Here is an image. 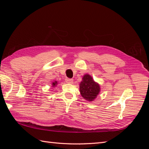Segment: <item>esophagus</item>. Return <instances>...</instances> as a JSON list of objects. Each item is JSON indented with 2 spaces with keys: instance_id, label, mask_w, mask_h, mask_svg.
<instances>
[{
  "instance_id": "34e87169",
  "label": "esophagus",
  "mask_w": 149,
  "mask_h": 149,
  "mask_svg": "<svg viewBox=\"0 0 149 149\" xmlns=\"http://www.w3.org/2000/svg\"><path fill=\"white\" fill-rule=\"evenodd\" d=\"M65 81L68 84H73V79H70V78H66Z\"/></svg>"
}]
</instances>
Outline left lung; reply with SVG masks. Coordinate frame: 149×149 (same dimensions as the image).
Returning a JSON list of instances; mask_svg holds the SVG:
<instances>
[{"instance_id":"left-lung-1","label":"left lung","mask_w":149,"mask_h":149,"mask_svg":"<svg viewBox=\"0 0 149 149\" xmlns=\"http://www.w3.org/2000/svg\"><path fill=\"white\" fill-rule=\"evenodd\" d=\"M79 91L81 96L89 102L94 101L101 91L100 85L96 82L92 76L85 74L79 84Z\"/></svg>"}]
</instances>
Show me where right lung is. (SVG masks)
I'll return each instance as SVG.
<instances>
[{
    "instance_id": "add662e5",
    "label": "right lung",
    "mask_w": 149,
    "mask_h": 149,
    "mask_svg": "<svg viewBox=\"0 0 149 149\" xmlns=\"http://www.w3.org/2000/svg\"><path fill=\"white\" fill-rule=\"evenodd\" d=\"M58 84V82L56 81H54L52 83V87L55 88V86H56V85Z\"/></svg>"
}]
</instances>
